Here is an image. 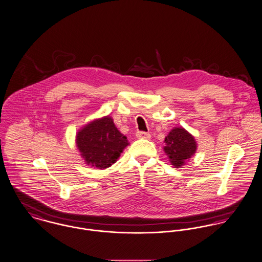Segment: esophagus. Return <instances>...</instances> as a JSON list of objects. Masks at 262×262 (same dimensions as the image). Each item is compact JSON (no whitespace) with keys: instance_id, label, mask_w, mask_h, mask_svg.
<instances>
[{"instance_id":"obj_1","label":"esophagus","mask_w":262,"mask_h":262,"mask_svg":"<svg viewBox=\"0 0 262 262\" xmlns=\"http://www.w3.org/2000/svg\"><path fill=\"white\" fill-rule=\"evenodd\" d=\"M136 136L138 139H144V140L150 139V135L148 133H145V132H138Z\"/></svg>"}]
</instances>
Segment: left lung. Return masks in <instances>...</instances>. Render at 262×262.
<instances>
[{
  "instance_id": "left-lung-1",
  "label": "left lung",
  "mask_w": 262,
  "mask_h": 262,
  "mask_svg": "<svg viewBox=\"0 0 262 262\" xmlns=\"http://www.w3.org/2000/svg\"><path fill=\"white\" fill-rule=\"evenodd\" d=\"M164 151L174 168H182L195 155L197 142L193 135L182 126L174 127L165 138Z\"/></svg>"
}]
</instances>
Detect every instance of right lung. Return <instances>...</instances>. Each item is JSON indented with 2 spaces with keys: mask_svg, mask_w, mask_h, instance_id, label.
I'll return each mask as SVG.
<instances>
[{
  "mask_svg": "<svg viewBox=\"0 0 262 262\" xmlns=\"http://www.w3.org/2000/svg\"><path fill=\"white\" fill-rule=\"evenodd\" d=\"M75 143L85 164L99 170L115 164L129 145L110 116L95 118L82 126L76 134Z\"/></svg>",
  "mask_w": 262,
  "mask_h": 262,
  "instance_id": "obj_1",
  "label": "right lung"
}]
</instances>
